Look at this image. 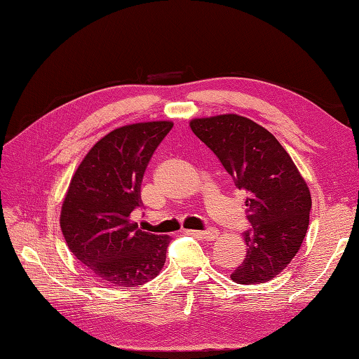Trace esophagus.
Returning <instances> with one entry per match:
<instances>
[{
  "label": "esophagus",
  "instance_id": "1",
  "mask_svg": "<svg viewBox=\"0 0 359 359\" xmlns=\"http://www.w3.org/2000/svg\"><path fill=\"white\" fill-rule=\"evenodd\" d=\"M189 234H194L197 238L205 241H216L219 238V230H216V228H210V230L205 231H189Z\"/></svg>",
  "mask_w": 359,
  "mask_h": 359
}]
</instances>
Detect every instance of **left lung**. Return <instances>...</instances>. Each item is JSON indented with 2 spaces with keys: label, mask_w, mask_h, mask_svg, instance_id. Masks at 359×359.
I'll use <instances>...</instances> for the list:
<instances>
[{
  "label": "left lung",
  "mask_w": 359,
  "mask_h": 359,
  "mask_svg": "<svg viewBox=\"0 0 359 359\" xmlns=\"http://www.w3.org/2000/svg\"><path fill=\"white\" fill-rule=\"evenodd\" d=\"M191 131L245 189L247 255L231 273L242 285L264 284L292 262L307 234L311 196L292 157L270 131L238 114L193 118Z\"/></svg>",
  "instance_id": "1"
}]
</instances>
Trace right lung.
<instances>
[{
    "instance_id": "1",
    "label": "right lung",
    "mask_w": 359,
    "mask_h": 359,
    "mask_svg": "<svg viewBox=\"0 0 359 359\" xmlns=\"http://www.w3.org/2000/svg\"><path fill=\"white\" fill-rule=\"evenodd\" d=\"M172 121L120 126L89 149L62 203L60 226L71 253L90 274L112 287L147 284L162 271L170 236L139 230L144 170Z\"/></svg>"
}]
</instances>
